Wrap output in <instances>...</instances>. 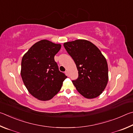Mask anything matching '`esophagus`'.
Wrapping results in <instances>:
<instances>
[{
    "mask_svg": "<svg viewBox=\"0 0 133 133\" xmlns=\"http://www.w3.org/2000/svg\"><path fill=\"white\" fill-rule=\"evenodd\" d=\"M65 74H66V75H67V76H68V71H65Z\"/></svg>",
    "mask_w": 133,
    "mask_h": 133,
    "instance_id": "34e87169",
    "label": "esophagus"
}]
</instances>
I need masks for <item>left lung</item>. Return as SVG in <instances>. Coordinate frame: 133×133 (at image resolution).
I'll list each match as a JSON object with an SVG mask.
<instances>
[{"label":"left lung","instance_id":"obj_1","mask_svg":"<svg viewBox=\"0 0 133 133\" xmlns=\"http://www.w3.org/2000/svg\"><path fill=\"white\" fill-rule=\"evenodd\" d=\"M64 46L78 71V79L72 81L76 90L87 99L99 96L109 79L108 63L101 51L85 39L66 42Z\"/></svg>","mask_w":133,"mask_h":133}]
</instances>
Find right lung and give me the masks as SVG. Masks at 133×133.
<instances>
[{
    "label": "right lung",
    "mask_w": 133,
    "mask_h": 133,
    "mask_svg": "<svg viewBox=\"0 0 133 133\" xmlns=\"http://www.w3.org/2000/svg\"><path fill=\"white\" fill-rule=\"evenodd\" d=\"M61 47L46 39L35 43L23 55L21 76L32 96L49 101L59 91L67 76L59 71L54 56Z\"/></svg>",
    "instance_id": "right-lung-1"
}]
</instances>
